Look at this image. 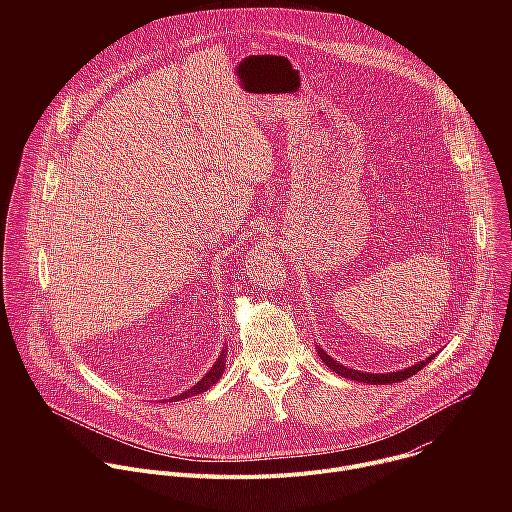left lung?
I'll return each instance as SVG.
<instances>
[{
  "mask_svg": "<svg viewBox=\"0 0 512 512\" xmlns=\"http://www.w3.org/2000/svg\"><path fill=\"white\" fill-rule=\"evenodd\" d=\"M316 352H318V356L322 358V362L326 364V367L330 369V371H334L336 375H340V377H344V379H350V381H358V383H367V385H389V383H399V381H405V379H409V377H413L415 373H419L427 362H431L433 358H435V354H429L425 360H419V362H415V364H411V367H407V369H401V371H393V373H364V371H354V369H348V367H344L342 362H338V360H334L324 348H320L318 344H316Z\"/></svg>",
  "mask_w": 512,
  "mask_h": 512,
  "instance_id": "left-lung-1",
  "label": "left lung"
}]
</instances>
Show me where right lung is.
Returning a JSON list of instances; mask_svg holds the SVG:
<instances>
[{
  "label": "right lung",
  "instance_id": "obj_1",
  "mask_svg": "<svg viewBox=\"0 0 512 512\" xmlns=\"http://www.w3.org/2000/svg\"><path fill=\"white\" fill-rule=\"evenodd\" d=\"M225 364H227V346H223V350H221V354H218V358L214 360V364L210 367V371L194 385V387H190L188 391H184V393H180V395H176V397H170V401H182V399H188V397H192V395H200V393H204V391H208L218 379L223 377V373H225Z\"/></svg>",
  "mask_w": 512,
  "mask_h": 512
}]
</instances>
